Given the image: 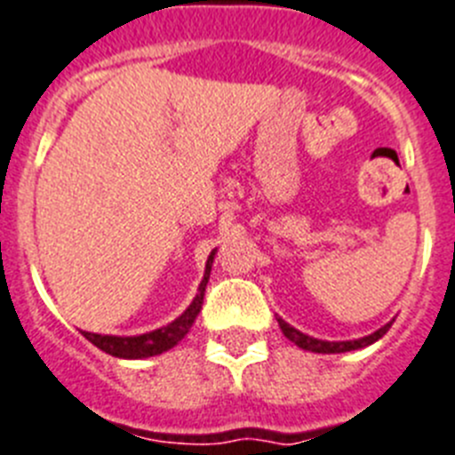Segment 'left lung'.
Instances as JSON below:
<instances>
[{
    "label": "left lung",
    "instance_id": "1",
    "mask_svg": "<svg viewBox=\"0 0 455 455\" xmlns=\"http://www.w3.org/2000/svg\"><path fill=\"white\" fill-rule=\"evenodd\" d=\"M275 320H278V327H281V331L285 333L287 340H292V343L301 349L317 352V355H340V352H352V349L368 347V345H372L375 340L382 339L384 333L389 331L391 324H394V320L387 322V324H384V327H379L378 331L368 333V336H363V339H356V340H320V339H313V336H308V333H301L299 329H294L292 324H287L285 320H281V317H275Z\"/></svg>",
    "mask_w": 455,
    "mask_h": 455
}]
</instances>
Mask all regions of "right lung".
Returning a JSON list of instances; mask_svg holds the SVG:
<instances>
[{"label": "right lung", "mask_w": 455, "mask_h": 455, "mask_svg": "<svg viewBox=\"0 0 455 455\" xmlns=\"http://www.w3.org/2000/svg\"><path fill=\"white\" fill-rule=\"evenodd\" d=\"M213 258H216V248L209 253L207 265H204V275H202V283L197 287V294L177 320H172L170 324H165L161 329H154L149 333H140V336H103V333L83 331L84 339L89 343H94L99 349H103L106 355L119 356V359H147V356H156L172 349L190 331L196 317L200 315L202 299H204V290H207Z\"/></svg>", "instance_id": "obj_1"}]
</instances>
